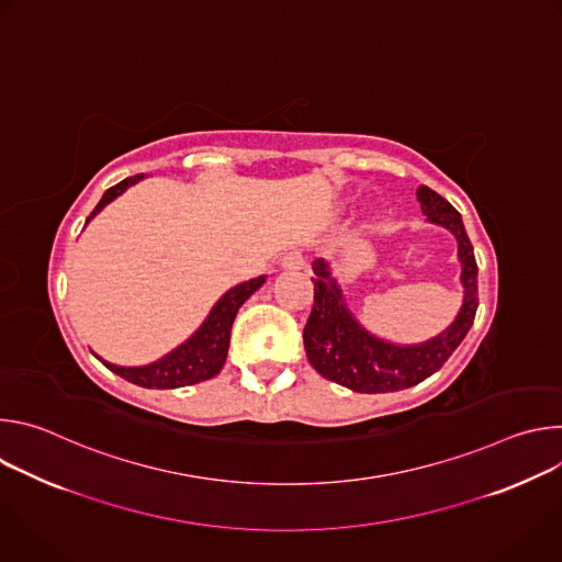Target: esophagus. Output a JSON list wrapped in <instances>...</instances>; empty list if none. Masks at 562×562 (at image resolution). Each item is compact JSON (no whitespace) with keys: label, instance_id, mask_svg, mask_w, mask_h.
<instances>
[{"label":"esophagus","instance_id":"obj_1","mask_svg":"<svg viewBox=\"0 0 562 562\" xmlns=\"http://www.w3.org/2000/svg\"><path fill=\"white\" fill-rule=\"evenodd\" d=\"M282 267L289 269V271H297V269L306 267V260H304V256L300 251H291V254H286L282 258Z\"/></svg>","mask_w":562,"mask_h":562}]
</instances>
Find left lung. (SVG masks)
I'll return each instance as SVG.
<instances>
[{
    "label": "left lung",
    "mask_w": 562,
    "mask_h": 562,
    "mask_svg": "<svg viewBox=\"0 0 562 562\" xmlns=\"http://www.w3.org/2000/svg\"><path fill=\"white\" fill-rule=\"evenodd\" d=\"M418 202L429 222L449 228L458 243L464 289L453 323L420 345H393L369 334L349 311L329 265L313 262V308L304 327V349L313 369L331 382L360 393L409 389L436 373L464 340L477 308V265L460 213L429 187L418 189Z\"/></svg>",
    "instance_id": "1"
}]
</instances>
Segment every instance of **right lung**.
Here are the masks:
<instances>
[{
    "label": "right lung",
    "mask_w": 562,
    "mask_h": 562,
    "mask_svg": "<svg viewBox=\"0 0 562 562\" xmlns=\"http://www.w3.org/2000/svg\"><path fill=\"white\" fill-rule=\"evenodd\" d=\"M139 180H144V173L126 178L120 184L111 187L102 195V200L98 202L93 213L87 217V222H91L109 202H113L117 195H122L128 187L137 184ZM265 280H267V276H260V278H254L249 282L235 284L233 289H228L215 302V306L206 315L202 327L187 342H182L171 353H167L165 358H159L150 364L117 367V364L102 360L100 356H95V358H100L102 364L109 367L113 373L122 375L124 380H128L137 386H146V389H178V386H187V384H198L202 380H211L224 367V360L228 353V342H231V327H233V319L237 315V308L243 306L265 284Z\"/></svg>",
    "instance_id": "obj_1"
}]
</instances>
